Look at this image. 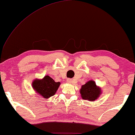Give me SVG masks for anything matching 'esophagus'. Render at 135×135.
<instances>
[{
	"mask_svg": "<svg viewBox=\"0 0 135 135\" xmlns=\"http://www.w3.org/2000/svg\"><path fill=\"white\" fill-rule=\"evenodd\" d=\"M73 82V81L71 79H67V82L68 83V84H72Z\"/></svg>",
	"mask_w": 135,
	"mask_h": 135,
	"instance_id": "1",
	"label": "esophagus"
}]
</instances>
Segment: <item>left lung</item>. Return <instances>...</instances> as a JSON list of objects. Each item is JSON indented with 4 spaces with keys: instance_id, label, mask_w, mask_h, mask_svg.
I'll list each match as a JSON object with an SVG mask.
<instances>
[{
    "instance_id": "obj_1",
    "label": "left lung",
    "mask_w": 135,
    "mask_h": 135,
    "mask_svg": "<svg viewBox=\"0 0 135 135\" xmlns=\"http://www.w3.org/2000/svg\"><path fill=\"white\" fill-rule=\"evenodd\" d=\"M80 93L82 99L93 101L98 98L101 94V88L97 86L95 81L90 80L82 86Z\"/></svg>"
}]
</instances>
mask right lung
I'll list each match as a JSON object with an SVG mask.
<instances>
[{
	"label": "right lung",
	"instance_id": "obj_1",
	"mask_svg": "<svg viewBox=\"0 0 135 135\" xmlns=\"http://www.w3.org/2000/svg\"><path fill=\"white\" fill-rule=\"evenodd\" d=\"M33 89L42 97L48 99L56 93L60 82H56L49 75L42 79H35L32 83Z\"/></svg>",
	"mask_w": 135,
	"mask_h": 135
}]
</instances>
